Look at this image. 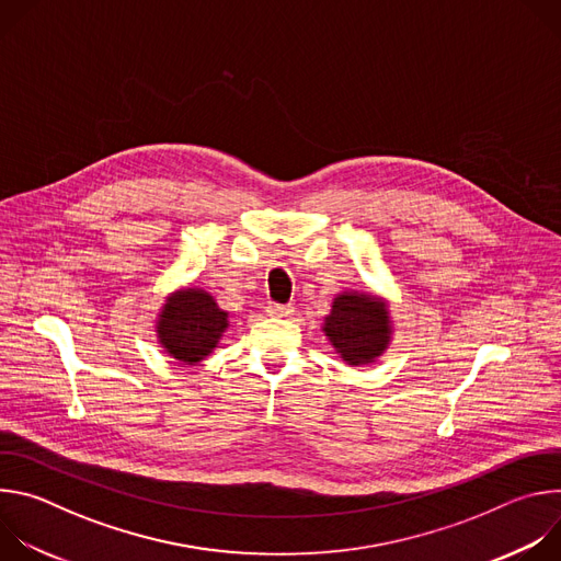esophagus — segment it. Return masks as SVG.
I'll list each match as a JSON object with an SVG mask.
<instances>
[{
  "mask_svg": "<svg viewBox=\"0 0 561 561\" xmlns=\"http://www.w3.org/2000/svg\"><path fill=\"white\" fill-rule=\"evenodd\" d=\"M266 312L271 317H290L295 312V308L290 304H268Z\"/></svg>",
  "mask_w": 561,
  "mask_h": 561,
  "instance_id": "34e87169",
  "label": "esophagus"
}]
</instances>
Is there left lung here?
Masks as SVG:
<instances>
[{
    "instance_id": "obj_1",
    "label": "left lung",
    "mask_w": 561,
    "mask_h": 561,
    "mask_svg": "<svg viewBox=\"0 0 561 561\" xmlns=\"http://www.w3.org/2000/svg\"><path fill=\"white\" fill-rule=\"evenodd\" d=\"M322 331L344 364H373L394 335L388 299L368 290H342L333 297Z\"/></svg>"
}]
</instances>
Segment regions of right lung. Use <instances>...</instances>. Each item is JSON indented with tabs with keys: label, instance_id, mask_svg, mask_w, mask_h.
<instances>
[{
	"label": "right lung",
	"instance_id": "obj_1",
	"mask_svg": "<svg viewBox=\"0 0 561 561\" xmlns=\"http://www.w3.org/2000/svg\"><path fill=\"white\" fill-rule=\"evenodd\" d=\"M228 327V310H221L215 297L197 286L169 293L154 317L157 344L186 366L206 359L219 346Z\"/></svg>",
	"mask_w": 561,
	"mask_h": 561
}]
</instances>
